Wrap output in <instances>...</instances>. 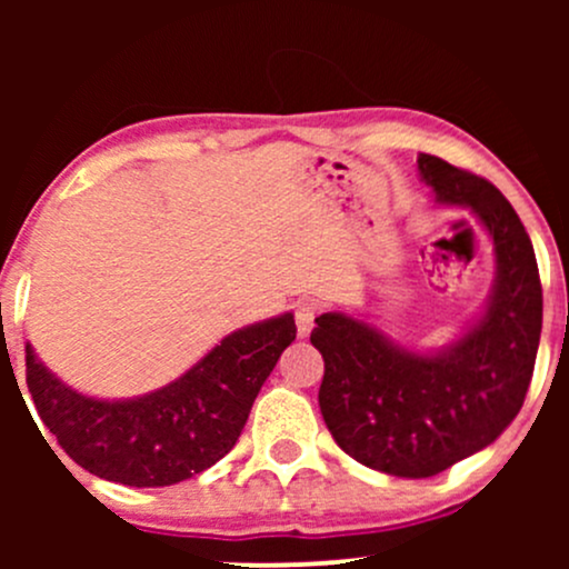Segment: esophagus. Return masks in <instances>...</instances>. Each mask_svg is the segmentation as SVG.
<instances>
[{"label":"esophagus","instance_id":"esophagus-1","mask_svg":"<svg viewBox=\"0 0 569 569\" xmlns=\"http://www.w3.org/2000/svg\"><path fill=\"white\" fill-rule=\"evenodd\" d=\"M293 318H297V335L307 337L312 331V326H316L318 305L312 302V299H299V302L293 305Z\"/></svg>","mask_w":569,"mask_h":569}]
</instances>
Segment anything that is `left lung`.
<instances>
[{"label":"left lung","instance_id":"1","mask_svg":"<svg viewBox=\"0 0 569 569\" xmlns=\"http://www.w3.org/2000/svg\"><path fill=\"white\" fill-rule=\"evenodd\" d=\"M417 168L436 202L468 208L492 238L498 272L487 310L436 352L401 348L345 312H323L310 335L323 356L326 428L352 460L403 479L447 471L511 426L543 326L532 240L511 202L487 179L433 154H420Z\"/></svg>","mask_w":569,"mask_h":569}]
</instances>
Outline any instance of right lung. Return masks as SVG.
I'll return each mask as SVG.
<instances>
[{
  "instance_id": "right-lung-1",
  "label": "right lung",
  "mask_w": 569,
  "mask_h": 569,
  "mask_svg": "<svg viewBox=\"0 0 569 569\" xmlns=\"http://www.w3.org/2000/svg\"><path fill=\"white\" fill-rule=\"evenodd\" d=\"M297 337L291 312L232 331L154 393L103 401L71 390L26 345V385L61 449L98 479L168 487L219 462Z\"/></svg>"
}]
</instances>
